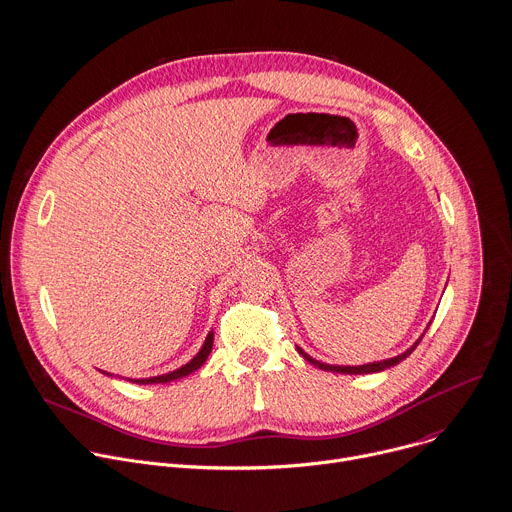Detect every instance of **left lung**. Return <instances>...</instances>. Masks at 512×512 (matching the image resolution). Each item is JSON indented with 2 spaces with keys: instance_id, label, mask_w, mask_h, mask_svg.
Here are the masks:
<instances>
[{
  "instance_id": "1",
  "label": "left lung",
  "mask_w": 512,
  "mask_h": 512,
  "mask_svg": "<svg viewBox=\"0 0 512 512\" xmlns=\"http://www.w3.org/2000/svg\"><path fill=\"white\" fill-rule=\"evenodd\" d=\"M419 342H421V339H417V344H415L413 348H409V350H407L405 354H401V356H394V358L382 360V362L364 364V366H329V364H323V362L311 358V356L305 354L301 348H297V350H299V354H301L309 364H313V366H317V368H321V370H327V372H339V374H372V372H382V370H386V368H390V366H394V364L403 362L405 358H409V356L413 354V350L419 346Z\"/></svg>"
}]
</instances>
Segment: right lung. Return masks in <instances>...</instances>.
<instances>
[{"instance_id":"1","label":"right lung","mask_w":512,"mask_h":512,"mask_svg":"<svg viewBox=\"0 0 512 512\" xmlns=\"http://www.w3.org/2000/svg\"><path fill=\"white\" fill-rule=\"evenodd\" d=\"M211 346H213V333H209L207 335V339H205V344H203V348L199 350V354L191 360V362H187L185 366H181L179 370H175V372H168V374H162V376H152V378H128V380H132V382H136V384H164V382H170V380H177V378H183V376H187V374H191V372H195L197 368H201L203 366V362L207 360V356L211 354ZM103 374H107V372H103ZM111 376V374H109Z\"/></svg>"}]
</instances>
